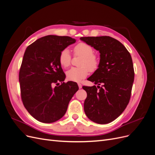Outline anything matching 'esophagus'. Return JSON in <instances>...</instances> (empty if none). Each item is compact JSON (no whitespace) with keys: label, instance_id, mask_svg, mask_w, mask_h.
I'll list each match as a JSON object with an SVG mask.
<instances>
[{"label":"esophagus","instance_id":"esophagus-1","mask_svg":"<svg viewBox=\"0 0 155 155\" xmlns=\"http://www.w3.org/2000/svg\"><path fill=\"white\" fill-rule=\"evenodd\" d=\"M78 87H79V88H82V85H81V83H78Z\"/></svg>","mask_w":155,"mask_h":155}]
</instances>
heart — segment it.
<instances>
[{"mask_svg": "<svg viewBox=\"0 0 155 155\" xmlns=\"http://www.w3.org/2000/svg\"><path fill=\"white\" fill-rule=\"evenodd\" d=\"M74 54L83 57L79 63L81 67H73L67 72V78L70 81L79 82L85 79L91 72H95L99 67L100 61L94 54V49L91 45L85 43H79L74 47ZM72 61V56L70 51L64 48L59 55V62L63 68H68Z\"/></svg>", "mask_w": 155, "mask_h": 155, "instance_id": "obj_1", "label": "heart"}]
</instances>
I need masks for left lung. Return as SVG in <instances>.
<instances>
[{"instance_id":"8db88e82","label":"left lung","mask_w":155,"mask_h":155,"mask_svg":"<svg viewBox=\"0 0 155 155\" xmlns=\"http://www.w3.org/2000/svg\"><path fill=\"white\" fill-rule=\"evenodd\" d=\"M80 39L100 53L99 67L87 79L97 86L83 87L87 94L84 110L94 122L109 124L121 115L129 102L134 78L132 58L124 45L111 37Z\"/></svg>"}]
</instances>
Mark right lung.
Instances as JSON below:
<instances>
[{
    "mask_svg": "<svg viewBox=\"0 0 155 155\" xmlns=\"http://www.w3.org/2000/svg\"><path fill=\"white\" fill-rule=\"evenodd\" d=\"M76 42L68 36L49 35L26 49L20 68L21 99L26 109L39 121L59 120L79 89L77 83H64L66 76L59 62L61 50Z\"/></svg>",
    "mask_w": 155,
    "mask_h": 155,
    "instance_id": "1",
    "label": "right lung"
}]
</instances>
